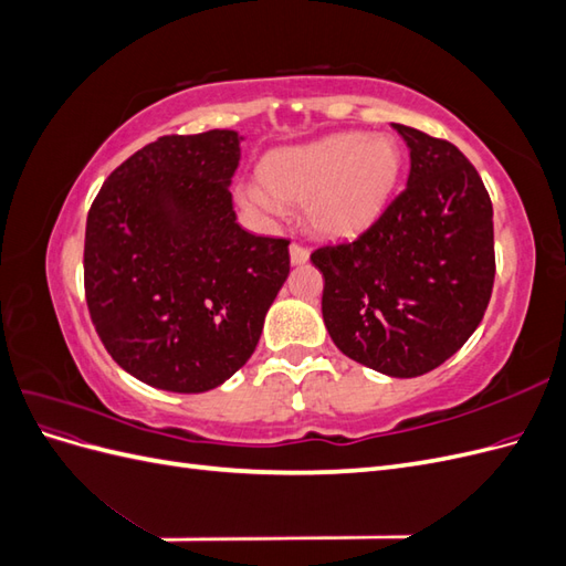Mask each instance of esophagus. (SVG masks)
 I'll use <instances>...</instances> for the list:
<instances>
[{"label": "esophagus", "instance_id": "1", "mask_svg": "<svg viewBox=\"0 0 566 566\" xmlns=\"http://www.w3.org/2000/svg\"><path fill=\"white\" fill-rule=\"evenodd\" d=\"M290 262H293L295 266L306 264V262H310V250L297 245V243H293V245H290Z\"/></svg>", "mask_w": 566, "mask_h": 566}]
</instances>
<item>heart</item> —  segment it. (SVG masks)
Here are the masks:
<instances>
[{
  "label": "heart",
  "instance_id": "b5f03b06",
  "mask_svg": "<svg viewBox=\"0 0 566 566\" xmlns=\"http://www.w3.org/2000/svg\"><path fill=\"white\" fill-rule=\"evenodd\" d=\"M403 153L389 134H333L273 150L262 163L261 184H241L243 205L276 212L279 200L306 205V219L325 238H349L382 214L397 188Z\"/></svg>",
  "mask_w": 566,
  "mask_h": 566
}]
</instances>
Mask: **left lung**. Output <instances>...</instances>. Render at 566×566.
Wrapping results in <instances>:
<instances>
[{
	"instance_id": "1",
	"label": "left lung",
	"mask_w": 566,
	"mask_h": 566,
	"mask_svg": "<svg viewBox=\"0 0 566 566\" xmlns=\"http://www.w3.org/2000/svg\"><path fill=\"white\" fill-rule=\"evenodd\" d=\"M410 148L403 191L352 243L312 252L337 349L389 378L451 358L491 300L493 208L472 163L443 139L391 125Z\"/></svg>"
}]
</instances>
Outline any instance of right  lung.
<instances>
[{
  "instance_id": "obj_1",
  "label": "right lung",
  "mask_w": 566,
  "mask_h": 566,
  "mask_svg": "<svg viewBox=\"0 0 566 566\" xmlns=\"http://www.w3.org/2000/svg\"><path fill=\"white\" fill-rule=\"evenodd\" d=\"M233 129L172 134L101 186L84 233L94 328L136 380L198 394L245 366L290 273V241L235 221Z\"/></svg>"
}]
</instances>
